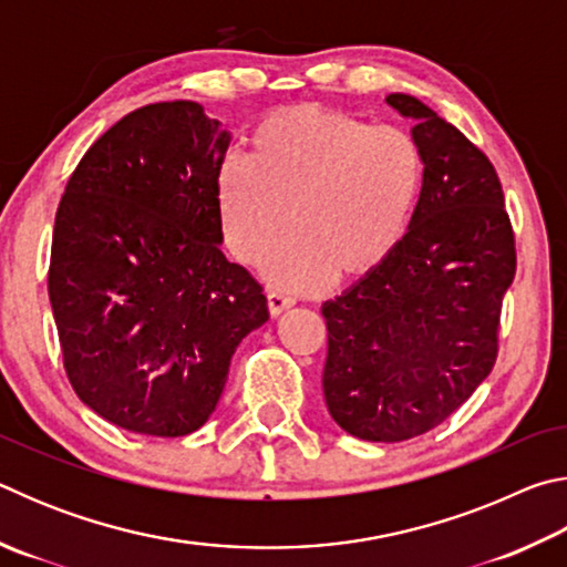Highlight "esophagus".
<instances>
[{
  "instance_id": "34e87169",
  "label": "esophagus",
  "mask_w": 567,
  "mask_h": 567,
  "mask_svg": "<svg viewBox=\"0 0 567 567\" xmlns=\"http://www.w3.org/2000/svg\"><path fill=\"white\" fill-rule=\"evenodd\" d=\"M295 305V297H290L282 290H267V307H270L272 315H280L285 310H290Z\"/></svg>"
}]
</instances>
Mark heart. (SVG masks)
<instances>
[{
	"label": "heart",
	"mask_w": 567,
	"mask_h": 567,
	"mask_svg": "<svg viewBox=\"0 0 567 567\" xmlns=\"http://www.w3.org/2000/svg\"><path fill=\"white\" fill-rule=\"evenodd\" d=\"M425 185L417 140L322 107L265 117L249 140V162L227 159L217 177L219 223L239 262H270L275 282L312 290L358 282L402 245Z\"/></svg>",
	"instance_id": "1"
}]
</instances>
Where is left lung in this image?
Returning <instances> with one entry per match:
<instances>
[{"label": "left lung", "instance_id": "obj_1", "mask_svg": "<svg viewBox=\"0 0 567 567\" xmlns=\"http://www.w3.org/2000/svg\"><path fill=\"white\" fill-rule=\"evenodd\" d=\"M425 159L417 213L390 260L322 302L332 420L360 440L402 443L445 422L491 375L515 233L493 162L410 94H388Z\"/></svg>", "mask_w": 567, "mask_h": 567}]
</instances>
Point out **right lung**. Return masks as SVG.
<instances>
[{
	"label": "right lung",
	"mask_w": 567,
	"mask_h": 567,
	"mask_svg": "<svg viewBox=\"0 0 567 567\" xmlns=\"http://www.w3.org/2000/svg\"><path fill=\"white\" fill-rule=\"evenodd\" d=\"M229 132L197 102L140 107L66 179L47 290L76 398L130 433L182 437L267 322L262 285L219 249Z\"/></svg>",
	"instance_id": "right-lung-1"
}]
</instances>
